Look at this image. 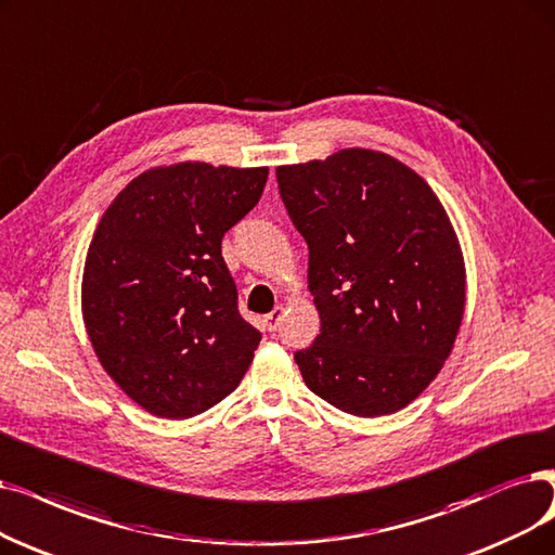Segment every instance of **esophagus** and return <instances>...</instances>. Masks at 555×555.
Returning a JSON list of instances; mask_svg holds the SVG:
<instances>
[{
    "label": "esophagus",
    "mask_w": 555,
    "mask_h": 555,
    "mask_svg": "<svg viewBox=\"0 0 555 555\" xmlns=\"http://www.w3.org/2000/svg\"><path fill=\"white\" fill-rule=\"evenodd\" d=\"M282 314H284V307H280V305L273 309L271 314H266V317H263V325H266V330H269V332H275V330H278V325H280V321H282Z\"/></svg>",
    "instance_id": "1"
}]
</instances>
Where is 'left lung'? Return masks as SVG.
<instances>
[{"label":"left lung","mask_w":555,"mask_h":555,"mask_svg":"<svg viewBox=\"0 0 555 555\" xmlns=\"http://www.w3.org/2000/svg\"><path fill=\"white\" fill-rule=\"evenodd\" d=\"M278 184L321 319L294 354L305 385L354 416L403 410L444 366L467 302L444 205L410 166L366 147L278 166Z\"/></svg>","instance_id":"8db88e82"}]
</instances>
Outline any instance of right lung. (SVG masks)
<instances>
[{
  "instance_id": "add662e5",
  "label": "right lung",
  "mask_w": 555,
  "mask_h": 555,
  "mask_svg": "<svg viewBox=\"0 0 555 555\" xmlns=\"http://www.w3.org/2000/svg\"><path fill=\"white\" fill-rule=\"evenodd\" d=\"M266 180V166H157L100 218L81 278L83 325L104 371L154 416L209 410L255 358L261 335L238 314L220 241Z\"/></svg>"
}]
</instances>
